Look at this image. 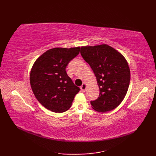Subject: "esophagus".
Returning <instances> with one entry per match:
<instances>
[{
    "label": "esophagus",
    "instance_id": "obj_1",
    "mask_svg": "<svg viewBox=\"0 0 156 156\" xmlns=\"http://www.w3.org/2000/svg\"><path fill=\"white\" fill-rule=\"evenodd\" d=\"M80 88H81V90H82V91L84 92V91L86 90V89H87V84H86V83H84L83 84H82V85L81 86Z\"/></svg>",
    "mask_w": 156,
    "mask_h": 156
}]
</instances>
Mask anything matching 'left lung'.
<instances>
[{
  "instance_id": "obj_1",
  "label": "left lung",
  "mask_w": 156,
  "mask_h": 156,
  "mask_svg": "<svg viewBox=\"0 0 156 156\" xmlns=\"http://www.w3.org/2000/svg\"><path fill=\"white\" fill-rule=\"evenodd\" d=\"M80 54L93 70L100 90L98 98L90 102L92 107L102 112L113 110L123 101L130 83L127 60L107 44L82 46Z\"/></svg>"
}]
</instances>
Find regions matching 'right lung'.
<instances>
[{
    "label": "right lung",
    "mask_w": 156,
    "mask_h": 156,
    "mask_svg": "<svg viewBox=\"0 0 156 156\" xmlns=\"http://www.w3.org/2000/svg\"><path fill=\"white\" fill-rule=\"evenodd\" d=\"M80 47L49 49L36 59L30 73V84L37 101L54 112L70 108L80 91L66 71L69 61L78 55Z\"/></svg>",
    "instance_id": "add662e5"
}]
</instances>
